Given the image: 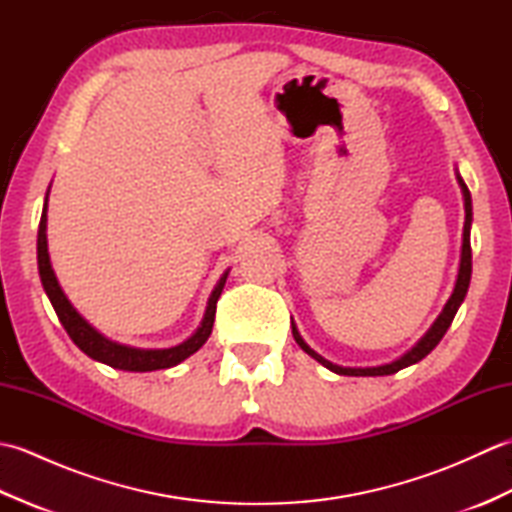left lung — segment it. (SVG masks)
<instances>
[{"label": "left lung", "mask_w": 512, "mask_h": 512, "mask_svg": "<svg viewBox=\"0 0 512 512\" xmlns=\"http://www.w3.org/2000/svg\"><path fill=\"white\" fill-rule=\"evenodd\" d=\"M460 180V187H462V193H464V211H466V220H464V242H462V259H460V273H458V281H455V290L451 299L447 301V306H444L442 314L438 317V321L431 325V330L422 336V339L418 341L416 347H411V350L398 358V361L389 363V365H380V367H341V365H334L330 361H325V358L321 354H317L314 350H310V347L306 345V341L301 339V334L297 332L295 325H292V336H295V341L299 343V347L306 354H310L314 361H319L323 367H328L330 372L334 374H341V376H389V374H396L398 369L402 367H409L413 363L422 361L424 356H427L433 347H436L442 336L447 334L449 325L453 323V317L455 312H458L460 303L464 301L466 297V290H469V284H471V268H473V259H471V222H473V206H471V193L469 189H466V184L462 178Z\"/></svg>", "instance_id": "obj_1"}]
</instances>
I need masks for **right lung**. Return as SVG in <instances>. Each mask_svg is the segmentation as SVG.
<instances>
[{
    "label": "right lung",
    "instance_id": "1",
    "mask_svg": "<svg viewBox=\"0 0 512 512\" xmlns=\"http://www.w3.org/2000/svg\"><path fill=\"white\" fill-rule=\"evenodd\" d=\"M46 209H48V195H46V204H43L39 233H37V264H39L41 284H43V290H46V295L52 303L54 312H57V317L65 328V332L70 334V339L74 341V345L79 347L81 352L94 358V361H101L114 369H125V372H154V369H167V367L178 365L184 361V358H189L191 354L200 350V347L206 343V339L211 336L217 299H220V295H222V288L226 284L228 273H224L220 284L215 286L213 295L209 299V306H206L202 325L198 328V332L191 336V339H187L176 347H169V350H138V347L114 343L110 339H105L103 334L96 332L92 325L72 308L68 297L63 295L59 281H57V277H54V270L50 266L48 239H46V222H48Z\"/></svg>",
    "mask_w": 512,
    "mask_h": 512
}]
</instances>
